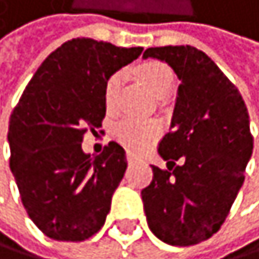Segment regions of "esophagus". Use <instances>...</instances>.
Instances as JSON below:
<instances>
[{"instance_id":"esophagus-1","label":"esophagus","mask_w":259,"mask_h":259,"mask_svg":"<svg viewBox=\"0 0 259 259\" xmlns=\"http://www.w3.org/2000/svg\"><path fill=\"white\" fill-rule=\"evenodd\" d=\"M127 161H128V164H134V162H137V157L131 153H127Z\"/></svg>"}]
</instances>
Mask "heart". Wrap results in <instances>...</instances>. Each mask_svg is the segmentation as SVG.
Returning <instances> with one entry per match:
<instances>
[{"label": "heart", "instance_id": "b5f03b06", "mask_svg": "<svg viewBox=\"0 0 259 259\" xmlns=\"http://www.w3.org/2000/svg\"><path fill=\"white\" fill-rule=\"evenodd\" d=\"M135 76L159 98L167 95L174 85V74L170 71V68L167 65L156 60L138 65L135 68ZM121 81H122V73L116 71L105 82L103 98H105V106L108 110H113L116 105ZM159 132H161V128H159L156 122L140 121V119H134V117L122 119L113 128V135L116 140L121 145H124L127 149H131L132 153H140L143 149H146L157 138Z\"/></svg>", "mask_w": 259, "mask_h": 259}]
</instances>
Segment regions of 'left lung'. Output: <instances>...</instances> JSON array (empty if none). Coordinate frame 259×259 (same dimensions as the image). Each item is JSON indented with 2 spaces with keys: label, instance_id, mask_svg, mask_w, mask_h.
Listing matches in <instances>:
<instances>
[{
  "label": "left lung",
  "instance_id": "left-lung-1",
  "mask_svg": "<svg viewBox=\"0 0 259 259\" xmlns=\"http://www.w3.org/2000/svg\"><path fill=\"white\" fill-rule=\"evenodd\" d=\"M148 57L172 66L180 85L170 132L157 148L168 170L151 165L153 182L142 191L146 221L168 245H196L218 232L245 180L253 153L248 111L202 51L165 46L146 49Z\"/></svg>",
  "mask_w": 259,
  "mask_h": 259
}]
</instances>
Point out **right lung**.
<instances>
[{
    "mask_svg": "<svg viewBox=\"0 0 259 259\" xmlns=\"http://www.w3.org/2000/svg\"><path fill=\"white\" fill-rule=\"evenodd\" d=\"M143 48L76 38L63 42L31 77L9 119V165L28 217L54 240L81 242L102 229L127 168L110 142L92 157L81 148L106 113L103 89Z\"/></svg>",
    "mask_w": 259,
    "mask_h": 259,
    "instance_id": "obj_1",
    "label": "right lung"
}]
</instances>
